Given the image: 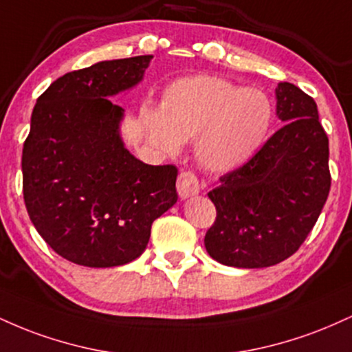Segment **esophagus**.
Returning <instances> with one entry per match:
<instances>
[{"instance_id":"1","label":"esophagus","mask_w":352,"mask_h":352,"mask_svg":"<svg viewBox=\"0 0 352 352\" xmlns=\"http://www.w3.org/2000/svg\"><path fill=\"white\" fill-rule=\"evenodd\" d=\"M177 192H179L180 199H188V197L197 195L200 192L199 179L192 170L180 172L179 179H177Z\"/></svg>"}]
</instances>
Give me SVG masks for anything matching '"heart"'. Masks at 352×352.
Masks as SVG:
<instances>
[{"label": "heart", "instance_id": "b5f03b06", "mask_svg": "<svg viewBox=\"0 0 352 352\" xmlns=\"http://www.w3.org/2000/svg\"><path fill=\"white\" fill-rule=\"evenodd\" d=\"M148 139L164 151L197 140V155L217 172L235 170L260 151L273 122L265 92L217 76L180 79L165 91L160 111L140 109Z\"/></svg>", "mask_w": 352, "mask_h": 352}]
</instances>
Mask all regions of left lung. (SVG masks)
<instances>
[{
    "mask_svg": "<svg viewBox=\"0 0 352 352\" xmlns=\"http://www.w3.org/2000/svg\"><path fill=\"white\" fill-rule=\"evenodd\" d=\"M276 99L285 125L208 193L217 218L205 248L221 265L285 261L308 238L329 195V140L316 102L292 82L278 84Z\"/></svg>",
    "mask_w": 352,
    "mask_h": 352,
    "instance_id": "8db88e82",
    "label": "left lung"
}]
</instances>
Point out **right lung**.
<instances>
[{"label": "right lung", "mask_w": 352, "mask_h": 352, "mask_svg": "<svg viewBox=\"0 0 352 352\" xmlns=\"http://www.w3.org/2000/svg\"><path fill=\"white\" fill-rule=\"evenodd\" d=\"M153 56L102 60L56 79L36 100L23 147V195L43 240L76 265L111 268L144 253L155 218L175 204V165L124 147V109Z\"/></svg>", "instance_id": "right-lung-1"}]
</instances>
